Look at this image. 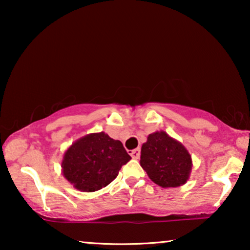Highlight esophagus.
<instances>
[{"label":"esophagus","mask_w":250,"mask_h":250,"mask_svg":"<svg viewBox=\"0 0 250 250\" xmlns=\"http://www.w3.org/2000/svg\"><path fill=\"white\" fill-rule=\"evenodd\" d=\"M140 151H141V150H140L139 148H136L134 150H131V151H129V155H131L133 159H138L140 157Z\"/></svg>","instance_id":"1"}]
</instances>
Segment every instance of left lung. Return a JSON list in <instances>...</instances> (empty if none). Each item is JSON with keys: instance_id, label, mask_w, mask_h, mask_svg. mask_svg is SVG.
Returning a JSON list of instances; mask_svg holds the SVG:
<instances>
[{"instance_id": "left-lung-1", "label": "left lung", "mask_w": 250, "mask_h": 250, "mask_svg": "<svg viewBox=\"0 0 250 250\" xmlns=\"http://www.w3.org/2000/svg\"><path fill=\"white\" fill-rule=\"evenodd\" d=\"M140 165L159 187L176 188L189 180L192 160L182 143L159 131L149 134L142 145Z\"/></svg>"}]
</instances>
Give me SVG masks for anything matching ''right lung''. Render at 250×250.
<instances>
[{
	"label": "right lung",
	"instance_id": "1",
	"mask_svg": "<svg viewBox=\"0 0 250 250\" xmlns=\"http://www.w3.org/2000/svg\"><path fill=\"white\" fill-rule=\"evenodd\" d=\"M129 159L131 156L121 141L104 132L91 133L67 149L61 167L63 176L74 188L94 192L111 183Z\"/></svg>",
	"mask_w": 250,
	"mask_h": 250
}]
</instances>
